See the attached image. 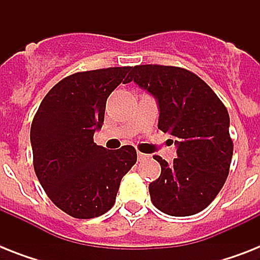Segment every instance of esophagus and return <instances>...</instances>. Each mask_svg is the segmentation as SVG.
I'll list each match as a JSON object with an SVG mask.
<instances>
[{
    "mask_svg": "<svg viewBox=\"0 0 260 260\" xmlns=\"http://www.w3.org/2000/svg\"><path fill=\"white\" fill-rule=\"evenodd\" d=\"M146 158H147L146 154H143V152H138V160H139V162H142V160H144Z\"/></svg>",
    "mask_w": 260,
    "mask_h": 260,
    "instance_id": "34e87169",
    "label": "esophagus"
}]
</instances>
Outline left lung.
<instances>
[{"label":"left lung","instance_id":"left-lung-1","mask_svg":"<svg viewBox=\"0 0 260 260\" xmlns=\"http://www.w3.org/2000/svg\"><path fill=\"white\" fill-rule=\"evenodd\" d=\"M125 79L156 100L158 128L171 135L177 158L155 156L162 173L148 186L151 201L177 217L201 212L224 186L234 154L230 114L200 77L181 67L135 66Z\"/></svg>","mask_w":260,"mask_h":260}]
</instances>
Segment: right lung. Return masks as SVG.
Wrapping results in <instances>:
<instances>
[{
	"mask_svg": "<svg viewBox=\"0 0 260 260\" xmlns=\"http://www.w3.org/2000/svg\"><path fill=\"white\" fill-rule=\"evenodd\" d=\"M129 70L109 67L69 75L47 93L35 114V173L51 201L75 218L108 212L138 159L132 146L106 150L93 142L104 124L106 100Z\"/></svg>",
	"mask_w": 260,
	"mask_h": 260,
	"instance_id": "1",
	"label": "right lung"
}]
</instances>
